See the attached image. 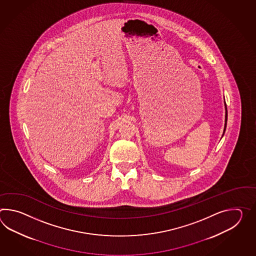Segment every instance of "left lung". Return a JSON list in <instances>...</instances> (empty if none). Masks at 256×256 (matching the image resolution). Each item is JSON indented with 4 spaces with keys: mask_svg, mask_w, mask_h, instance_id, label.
Returning a JSON list of instances; mask_svg holds the SVG:
<instances>
[{
    "mask_svg": "<svg viewBox=\"0 0 256 256\" xmlns=\"http://www.w3.org/2000/svg\"><path fill=\"white\" fill-rule=\"evenodd\" d=\"M225 108H226V114H225V126H224V131H223V135H224V133H225V130H226V126H227L228 114L227 106H226V102H225ZM223 135H222V136H223Z\"/></svg>",
    "mask_w": 256,
    "mask_h": 256,
    "instance_id": "left-lung-1",
    "label": "left lung"
}]
</instances>
